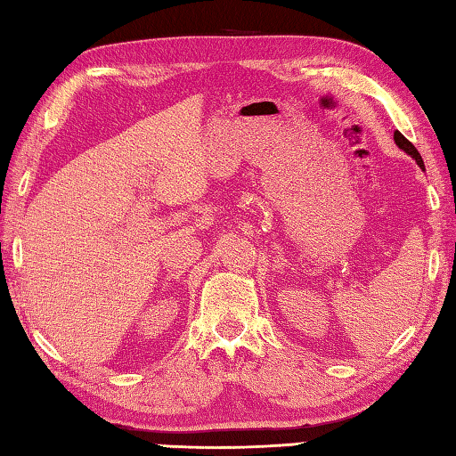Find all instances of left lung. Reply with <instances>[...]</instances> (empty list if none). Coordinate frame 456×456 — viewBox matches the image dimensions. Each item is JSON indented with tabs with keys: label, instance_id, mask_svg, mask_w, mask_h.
<instances>
[{
	"label": "left lung",
	"instance_id": "8db88e82",
	"mask_svg": "<svg viewBox=\"0 0 456 456\" xmlns=\"http://www.w3.org/2000/svg\"><path fill=\"white\" fill-rule=\"evenodd\" d=\"M394 141H395V144H398V147H400L402 151H405L408 154H411V159H415V162H418L421 168H425V167H423V159H421V154L418 152V149H415L413 144H411L408 139L403 137V134H402L400 131H395V133H394Z\"/></svg>",
	"mask_w": 456,
	"mask_h": 456
}]
</instances>
